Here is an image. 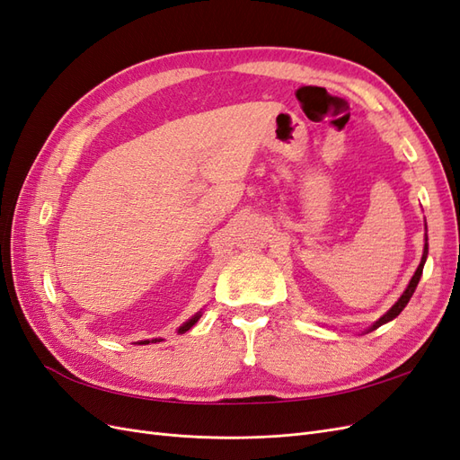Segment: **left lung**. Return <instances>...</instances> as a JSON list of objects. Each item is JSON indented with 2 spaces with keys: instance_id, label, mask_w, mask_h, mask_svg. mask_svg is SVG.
I'll return each mask as SVG.
<instances>
[{
  "instance_id": "8db88e82",
  "label": "left lung",
  "mask_w": 460,
  "mask_h": 460,
  "mask_svg": "<svg viewBox=\"0 0 460 460\" xmlns=\"http://www.w3.org/2000/svg\"><path fill=\"white\" fill-rule=\"evenodd\" d=\"M426 232H428V228H426ZM424 240H426V243H424V253H422V259H420L419 269L414 270V274H412V278H411L409 286L405 288V291H402L401 297L392 305V309H389L387 313H384L378 320H376V323H374L372 326H368V328H367V332H372V330H376V328H380L382 324H387L389 320L397 318V316L401 314V311L407 307V303L411 301V297H412V294H414L416 286H419V282H420V276H422V270H424V262H426V259H428V234H426V238H424Z\"/></svg>"
}]
</instances>
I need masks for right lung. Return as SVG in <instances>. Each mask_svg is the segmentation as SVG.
I'll return each instance as SVG.
<instances>
[{
  "mask_svg": "<svg viewBox=\"0 0 460 460\" xmlns=\"http://www.w3.org/2000/svg\"><path fill=\"white\" fill-rule=\"evenodd\" d=\"M199 318H201V311L193 314L190 320H186V323L178 328V333H184V332H188L193 324L198 323ZM157 341H163V340H161V338H155V340H142V341H137V343H140V345H147V343H157Z\"/></svg>",
  "mask_w": 460,
  "mask_h": 460,
  "instance_id": "right-lung-1",
  "label": "right lung"
}]
</instances>
